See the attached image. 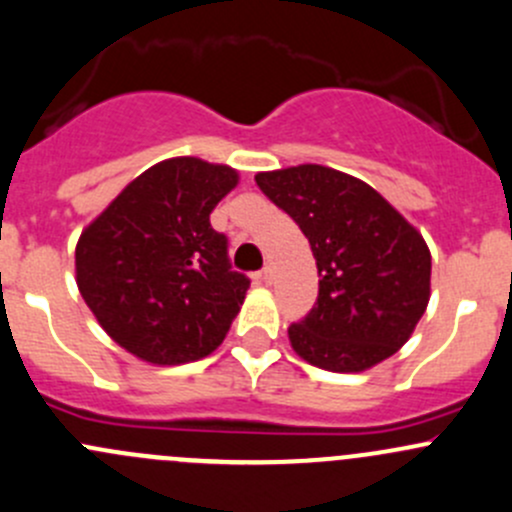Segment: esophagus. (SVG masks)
Masks as SVG:
<instances>
[{
	"label": "esophagus",
	"mask_w": 512,
	"mask_h": 512,
	"mask_svg": "<svg viewBox=\"0 0 512 512\" xmlns=\"http://www.w3.org/2000/svg\"><path fill=\"white\" fill-rule=\"evenodd\" d=\"M260 280L265 282V285H272V280H275V267H272V265H265V267H262Z\"/></svg>",
	"instance_id": "34e87169"
}]
</instances>
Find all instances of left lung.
Segmentation results:
<instances>
[{
    "label": "left lung",
    "mask_w": 512,
    "mask_h": 512,
    "mask_svg": "<svg viewBox=\"0 0 512 512\" xmlns=\"http://www.w3.org/2000/svg\"><path fill=\"white\" fill-rule=\"evenodd\" d=\"M317 260V304L287 329L307 364L356 374L399 352L431 297L426 240L371 185L327 165L304 163L255 175Z\"/></svg>",
    "instance_id": "obj_1"
}]
</instances>
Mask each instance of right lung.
I'll return each mask as SVG.
<instances>
[{
    "label": "right lung",
    "instance_id": "obj_1",
    "mask_svg": "<svg viewBox=\"0 0 512 512\" xmlns=\"http://www.w3.org/2000/svg\"><path fill=\"white\" fill-rule=\"evenodd\" d=\"M240 183L235 168L180 156L133 178L76 242V285L128 354L178 366L213 354L250 280L230 270L210 213Z\"/></svg>",
    "mask_w": 512,
    "mask_h": 512
}]
</instances>
